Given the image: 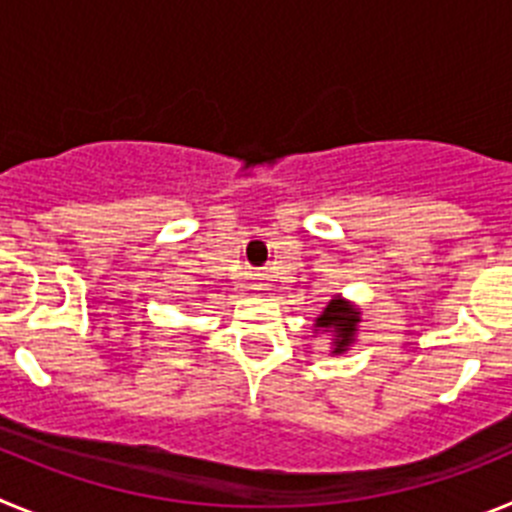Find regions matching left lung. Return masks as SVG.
Wrapping results in <instances>:
<instances>
[{"label":"left lung","mask_w":512,"mask_h":512,"mask_svg":"<svg viewBox=\"0 0 512 512\" xmlns=\"http://www.w3.org/2000/svg\"><path fill=\"white\" fill-rule=\"evenodd\" d=\"M361 323V310L354 302L343 300L341 295H336L328 305L323 307L312 330L315 333H328L330 336V354L341 356L346 354L348 348L356 343V333H359Z\"/></svg>","instance_id":"left-lung-1"}]
</instances>
